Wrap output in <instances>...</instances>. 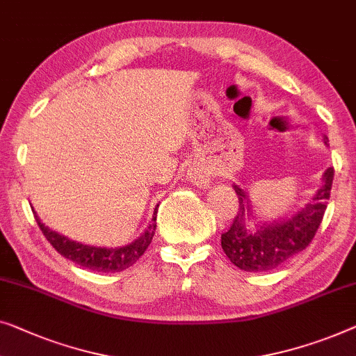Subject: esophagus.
<instances>
[{
	"mask_svg": "<svg viewBox=\"0 0 356 356\" xmlns=\"http://www.w3.org/2000/svg\"><path fill=\"white\" fill-rule=\"evenodd\" d=\"M188 178H189L191 183L195 184V186H199V188H205V186H209V184H210L209 173L205 172L204 168H200V167L189 168Z\"/></svg>",
	"mask_w": 356,
	"mask_h": 356,
	"instance_id": "1",
	"label": "esophagus"
}]
</instances>
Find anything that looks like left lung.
<instances>
[{
	"instance_id": "left-lung-1",
	"label": "left lung",
	"mask_w": 356,
	"mask_h": 356,
	"mask_svg": "<svg viewBox=\"0 0 356 356\" xmlns=\"http://www.w3.org/2000/svg\"><path fill=\"white\" fill-rule=\"evenodd\" d=\"M324 144L327 146L326 136ZM334 168H327L318 191L305 207L286 218L273 221H257L249 194L239 184H233L239 199V212L231 228L221 234V247L231 264L249 273H264L275 270L307 249L326 212ZM250 219L254 220V225H248Z\"/></svg>"
}]
</instances>
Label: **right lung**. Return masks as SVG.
<instances>
[{
    "label": "right lung",
    "mask_w": 356,
    "mask_h": 356,
    "mask_svg": "<svg viewBox=\"0 0 356 356\" xmlns=\"http://www.w3.org/2000/svg\"><path fill=\"white\" fill-rule=\"evenodd\" d=\"M157 209L159 204L156 205V209H154L151 223H149L146 229H144V233L140 238L133 241L131 244L120 247H96L72 241L67 238V236L56 233V231L49 229L48 226H44V223H41V220L38 218L37 212H35L33 209L32 210L40 229L43 231L44 238L49 241V244L53 245L60 255L72 260L74 264L80 265L81 268H86V270L97 273H117L127 270V268H130L133 264H136V260L140 259L144 252H146L149 244H151L157 226Z\"/></svg>",
    "instance_id": "obj_1"
}]
</instances>
